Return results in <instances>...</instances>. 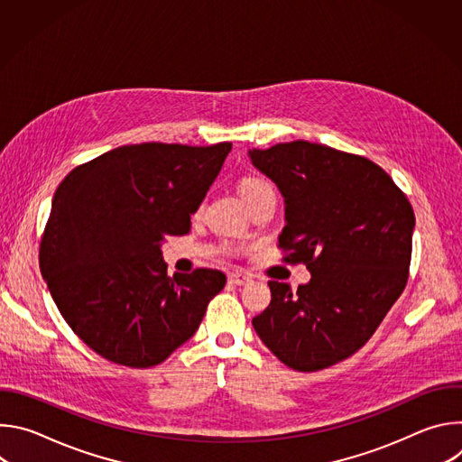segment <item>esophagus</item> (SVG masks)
<instances>
[{
  "instance_id": "1",
  "label": "esophagus",
  "mask_w": 462,
  "mask_h": 462,
  "mask_svg": "<svg viewBox=\"0 0 462 462\" xmlns=\"http://www.w3.org/2000/svg\"><path fill=\"white\" fill-rule=\"evenodd\" d=\"M228 280H230V283H234V285H246V283L252 282V276H250L248 273L236 271V273H232V274L228 276Z\"/></svg>"
}]
</instances>
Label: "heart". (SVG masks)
I'll return each mask as SVG.
<instances>
[{"mask_svg": "<svg viewBox=\"0 0 462 462\" xmlns=\"http://www.w3.org/2000/svg\"><path fill=\"white\" fill-rule=\"evenodd\" d=\"M241 191L246 197V201L255 199L259 195H265V193H274V188L269 180L261 179V177H245L241 180Z\"/></svg>", "mask_w": 462, "mask_h": 462, "instance_id": "1", "label": "heart"}]
</instances>
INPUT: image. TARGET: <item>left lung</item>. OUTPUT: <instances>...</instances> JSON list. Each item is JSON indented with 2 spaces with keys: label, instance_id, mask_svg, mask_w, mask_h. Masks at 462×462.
Here are the masks:
<instances>
[{
  "label": "left lung",
  "instance_id": "obj_1",
  "mask_svg": "<svg viewBox=\"0 0 462 462\" xmlns=\"http://www.w3.org/2000/svg\"><path fill=\"white\" fill-rule=\"evenodd\" d=\"M250 159L285 197L283 261L312 274L296 292L269 282L271 305L252 325L287 367H331L367 344L406 289L413 207L362 155L294 141L252 150Z\"/></svg>",
  "mask_w": 462,
  "mask_h": 462
}]
</instances>
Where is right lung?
Returning <instances> with one entry per match:
<instances>
[{
    "mask_svg": "<svg viewBox=\"0 0 462 462\" xmlns=\"http://www.w3.org/2000/svg\"><path fill=\"white\" fill-rule=\"evenodd\" d=\"M232 143H143L71 170L40 241V271L75 335L102 358L146 369L193 337L221 271L168 276L161 245L189 232Z\"/></svg>",
    "mask_w": 462,
    "mask_h": 462,
    "instance_id": "right-lung-1",
    "label": "right lung"
}]
</instances>
